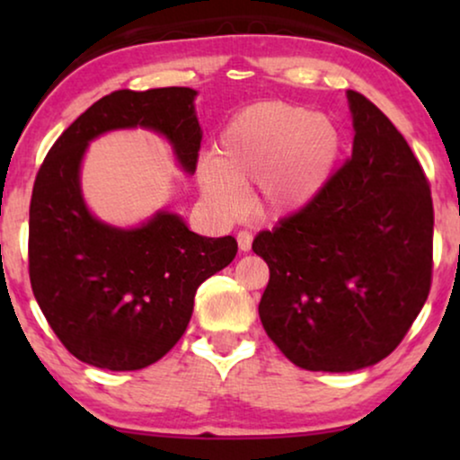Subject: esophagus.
<instances>
[{
    "instance_id": "34e87169",
    "label": "esophagus",
    "mask_w": 460,
    "mask_h": 460,
    "mask_svg": "<svg viewBox=\"0 0 460 460\" xmlns=\"http://www.w3.org/2000/svg\"><path fill=\"white\" fill-rule=\"evenodd\" d=\"M236 241H238V247H241V251H249L251 243H253V234H251L249 230H241L238 232Z\"/></svg>"
}]
</instances>
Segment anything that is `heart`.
I'll return each mask as SVG.
<instances>
[{"label":"heart","instance_id":"obj_1","mask_svg":"<svg viewBox=\"0 0 460 460\" xmlns=\"http://www.w3.org/2000/svg\"><path fill=\"white\" fill-rule=\"evenodd\" d=\"M343 136L329 117L291 102H257L230 119L213 159L199 167L200 190L224 213H236L238 186L255 181V205L287 216L310 203L335 172Z\"/></svg>","mask_w":460,"mask_h":460}]
</instances>
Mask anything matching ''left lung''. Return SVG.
Listing matches in <instances>:
<instances>
[{"label": "left lung", "mask_w": 460, "mask_h": 460, "mask_svg": "<svg viewBox=\"0 0 460 460\" xmlns=\"http://www.w3.org/2000/svg\"><path fill=\"white\" fill-rule=\"evenodd\" d=\"M354 148L299 211L255 236L268 337L305 370L351 373L398 348L431 288L429 180L395 125L348 90Z\"/></svg>", "instance_id": "left-lung-1"}]
</instances>
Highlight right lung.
Wrapping results in <instances>:
<instances>
[{"label": "right lung", "instance_id": "1", "mask_svg": "<svg viewBox=\"0 0 460 460\" xmlns=\"http://www.w3.org/2000/svg\"><path fill=\"white\" fill-rule=\"evenodd\" d=\"M190 87L119 90L93 102L49 148L29 209V276L56 337L81 362L140 370L161 360L190 323L194 293L234 260L232 236L194 234L159 211L140 228H112L87 211L79 167L93 137L146 128L165 136L194 173L200 131Z\"/></svg>", "mask_w": 460, "mask_h": 460}]
</instances>
